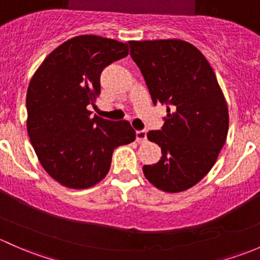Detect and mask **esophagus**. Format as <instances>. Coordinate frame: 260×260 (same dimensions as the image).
Here are the masks:
<instances>
[{"instance_id": "obj_1", "label": "esophagus", "mask_w": 260, "mask_h": 260, "mask_svg": "<svg viewBox=\"0 0 260 260\" xmlns=\"http://www.w3.org/2000/svg\"><path fill=\"white\" fill-rule=\"evenodd\" d=\"M136 141L138 143H145L146 141V130H138L136 131Z\"/></svg>"}]
</instances>
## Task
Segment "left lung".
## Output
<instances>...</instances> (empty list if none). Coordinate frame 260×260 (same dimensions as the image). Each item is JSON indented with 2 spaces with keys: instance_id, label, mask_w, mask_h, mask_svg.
<instances>
[{
  "instance_id": "obj_1",
  "label": "left lung",
  "mask_w": 260,
  "mask_h": 260,
  "mask_svg": "<svg viewBox=\"0 0 260 260\" xmlns=\"http://www.w3.org/2000/svg\"><path fill=\"white\" fill-rule=\"evenodd\" d=\"M154 105L165 104L161 130L148 139L161 148V159L144 165L157 189L179 192L199 183L215 164L229 129L226 101L202 52L183 40L129 41Z\"/></svg>"
}]
</instances>
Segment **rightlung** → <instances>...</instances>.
I'll list each match as a JSON object with an SVG mask.
<instances>
[{
    "label": "right lung",
    "mask_w": 260,
    "mask_h": 260,
    "mask_svg": "<svg viewBox=\"0 0 260 260\" xmlns=\"http://www.w3.org/2000/svg\"><path fill=\"white\" fill-rule=\"evenodd\" d=\"M127 53V44L82 35L53 50L31 79L27 133L42 168L61 185L93 186L109 173L114 149L135 140L129 121L87 110L100 93L101 71Z\"/></svg>",
    "instance_id": "obj_1"
}]
</instances>
